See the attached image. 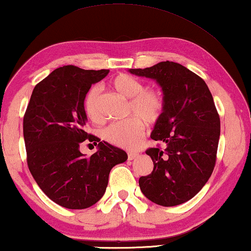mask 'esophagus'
<instances>
[{
	"label": "esophagus",
	"instance_id": "1",
	"mask_svg": "<svg viewBox=\"0 0 251 251\" xmlns=\"http://www.w3.org/2000/svg\"><path fill=\"white\" fill-rule=\"evenodd\" d=\"M127 156H128V160H133V159H135V158L137 157V153L136 152H128V154H127Z\"/></svg>",
	"mask_w": 251,
	"mask_h": 251
}]
</instances>
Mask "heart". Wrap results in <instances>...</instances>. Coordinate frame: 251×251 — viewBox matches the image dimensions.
<instances>
[{
    "label": "heart",
    "mask_w": 251,
    "mask_h": 251,
    "mask_svg": "<svg viewBox=\"0 0 251 251\" xmlns=\"http://www.w3.org/2000/svg\"><path fill=\"white\" fill-rule=\"evenodd\" d=\"M114 89L126 99H129L127 116L129 119L114 123L103 130V139L112 146L133 149L140 143L144 125H154L160 121L165 111V98L162 92L154 87H144L142 80L128 74H119L110 82ZM84 111L93 123H100V92L97 86L91 87L84 99Z\"/></svg>",
    "instance_id": "b5f03b06"
}]
</instances>
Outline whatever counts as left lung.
Listing matches in <instances>:
<instances>
[{
    "instance_id": "left-lung-1",
    "label": "left lung",
    "mask_w": 251,
    "mask_h": 251,
    "mask_svg": "<svg viewBox=\"0 0 251 251\" xmlns=\"http://www.w3.org/2000/svg\"><path fill=\"white\" fill-rule=\"evenodd\" d=\"M129 73L156 79L166 103L151 133L162 147L146 151L153 171L141 176L140 189L154 203L177 206L202 189L216 164L221 121L213 95L201 77L177 62L162 61Z\"/></svg>"
}]
</instances>
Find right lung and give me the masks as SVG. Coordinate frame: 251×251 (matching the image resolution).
Wrapping results in <instances>:
<instances>
[{
  "label": "right lung",
  "instance_id": "add662e5",
  "mask_svg": "<svg viewBox=\"0 0 251 251\" xmlns=\"http://www.w3.org/2000/svg\"><path fill=\"white\" fill-rule=\"evenodd\" d=\"M108 69L63 66L34 87L24 116L27 165L42 191L68 209H85L103 197L109 173L127 153L85 132L84 99ZM85 139L98 144L91 157L79 151Z\"/></svg>",
  "mask_w": 251,
  "mask_h": 251
}]
</instances>
